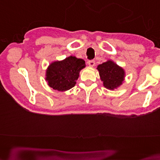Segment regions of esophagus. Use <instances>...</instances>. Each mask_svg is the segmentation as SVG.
<instances>
[{
	"instance_id": "esophagus-1",
	"label": "esophagus",
	"mask_w": 160,
	"mask_h": 160,
	"mask_svg": "<svg viewBox=\"0 0 160 160\" xmlns=\"http://www.w3.org/2000/svg\"><path fill=\"white\" fill-rule=\"evenodd\" d=\"M88 65L90 66H94V65H95V61L94 60H89L88 62Z\"/></svg>"
}]
</instances>
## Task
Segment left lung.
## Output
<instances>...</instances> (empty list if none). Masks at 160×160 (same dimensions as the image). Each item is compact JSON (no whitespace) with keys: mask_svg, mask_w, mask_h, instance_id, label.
<instances>
[{"mask_svg":"<svg viewBox=\"0 0 160 160\" xmlns=\"http://www.w3.org/2000/svg\"><path fill=\"white\" fill-rule=\"evenodd\" d=\"M100 79L103 86L107 89L114 90L122 84L125 79V71L113 61L107 60V62L98 66Z\"/></svg>","mask_w":160,"mask_h":160,"instance_id":"obj_1","label":"left lung"}]
</instances>
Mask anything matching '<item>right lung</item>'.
<instances>
[{
    "instance_id": "right-lung-1",
    "label": "right lung",
    "mask_w": 160,
    "mask_h": 160,
    "mask_svg": "<svg viewBox=\"0 0 160 160\" xmlns=\"http://www.w3.org/2000/svg\"><path fill=\"white\" fill-rule=\"evenodd\" d=\"M85 67V62L82 59L70 56L65 60L55 61L48 66L45 79L48 85L59 91L71 89L76 84L79 72Z\"/></svg>"
}]
</instances>
